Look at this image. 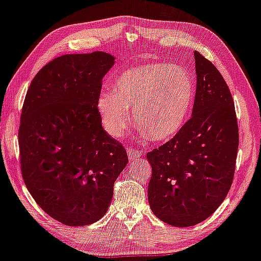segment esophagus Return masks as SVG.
<instances>
[{"label": "esophagus", "mask_w": 261, "mask_h": 261, "mask_svg": "<svg viewBox=\"0 0 261 261\" xmlns=\"http://www.w3.org/2000/svg\"><path fill=\"white\" fill-rule=\"evenodd\" d=\"M127 155H128V159H130V161H134V160H136V159H138V158L142 156V151L137 150V149H134V148H128Z\"/></svg>", "instance_id": "esophagus-1"}]
</instances>
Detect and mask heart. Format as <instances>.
<instances>
[{
  "mask_svg": "<svg viewBox=\"0 0 261 261\" xmlns=\"http://www.w3.org/2000/svg\"><path fill=\"white\" fill-rule=\"evenodd\" d=\"M195 100V83L178 65L149 64L124 71L114 83V91L102 92L97 110L107 133L123 136L131 124L143 137L167 141L186 125Z\"/></svg>",
  "mask_w": 261,
  "mask_h": 261,
  "instance_id": "b5f03b06",
  "label": "heart"
}]
</instances>
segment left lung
I'll list each match as a JSON object with an SVG mask.
<instances>
[{
  "label": "left lung",
  "instance_id": "8db88e82",
  "mask_svg": "<svg viewBox=\"0 0 261 261\" xmlns=\"http://www.w3.org/2000/svg\"><path fill=\"white\" fill-rule=\"evenodd\" d=\"M191 118L169 142L147 154L151 165L148 201L172 226H193L213 214L232 184L239 125L223 75L199 51Z\"/></svg>",
  "mask_w": 261,
  "mask_h": 261
}]
</instances>
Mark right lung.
I'll return each instance as SVG.
<instances>
[{
    "label": "right lung",
    "instance_id": "right-lung-1",
    "mask_svg": "<svg viewBox=\"0 0 261 261\" xmlns=\"http://www.w3.org/2000/svg\"><path fill=\"white\" fill-rule=\"evenodd\" d=\"M113 65L105 51L62 55L39 70L26 92L22 178L38 206L65 225L100 220L127 165L126 150L103 130L97 110L102 78Z\"/></svg>",
    "mask_w": 261,
    "mask_h": 261
}]
</instances>
